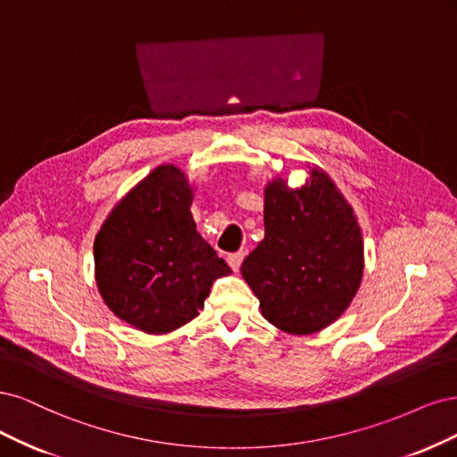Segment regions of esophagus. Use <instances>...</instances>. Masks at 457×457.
Instances as JSON below:
<instances>
[{
	"label": "esophagus",
	"mask_w": 457,
	"mask_h": 457,
	"mask_svg": "<svg viewBox=\"0 0 457 457\" xmlns=\"http://www.w3.org/2000/svg\"><path fill=\"white\" fill-rule=\"evenodd\" d=\"M243 260H245V253H233V254L228 256V263H229L233 271H239Z\"/></svg>",
	"instance_id": "34e87169"
}]
</instances>
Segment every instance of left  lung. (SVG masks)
<instances>
[{
  "label": "left lung",
  "mask_w": 457,
  "mask_h": 457,
  "mask_svg": "<svg viewBox=\"0 0 457 457\" xmlns=\"http://www.w3.org/2000/svg\"><path fill=\"white\" fill-rule=\"evenodd\" d=\"M266 237L241 273L262 315L290 334H313L340 317L355 296L364 266L361 228L325 172L288 189L278 179L266 189Z\"/></svg>",
  "instance_id": "left-lung-1"
}]
</instances>
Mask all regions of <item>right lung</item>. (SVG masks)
<instances>
[{
  "label": "right lung",
  "mask_w": 457,
  "mask_h": 457,
  "mask_svg": "<svg viewBox=\"0 0 457 457\" xmlns=\"http://www.w3.org/2000/svg\"><path fill=\"white\" fill-rule=\"evenodd\" d=\"M191 189L157 167L112 211L95 239L96 285L106 305L142 332L165 334L195 319L228 263L195 229Z\"/></svg>",
  "instance_id": "right-lung-1"
}]
</instances>
